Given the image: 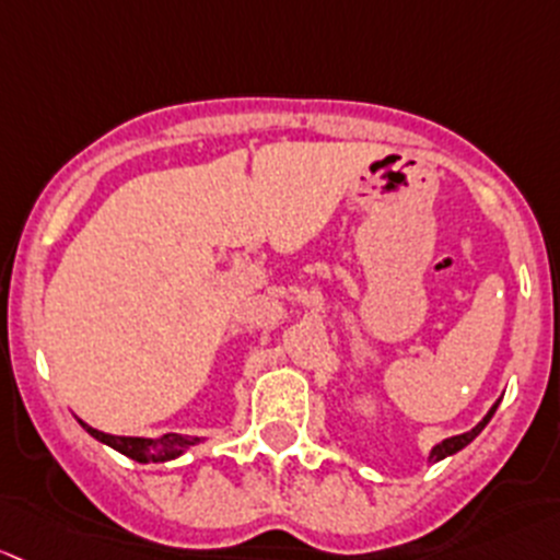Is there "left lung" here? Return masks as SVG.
I'll return each mask as SVG.
<instances>
[{"label": "left lung", "instance_id": "left-lung-1", "mask_svg": "<svg viewBox=\"0 0 560 560\" xmlns=\"http://www.w3.org/2000/svg\"><path fill=\"white\" fill-rule=\"evenodd\" d=\"M495 407H499V401H495V405H493L491 409H488V415H486V418H482V420H480V423H477V425H475V429H471V431H466V434H458V436H451V440H442V442H440V445H434V451H431V453H429V460H431V464H436V460L447 458V455H453V453L464 451V447H466V445H469V442H471V440H475V436H477V434H480V431H482V429H486V425H488V420H491V418H493Z\"/></svg>", "mask_w": 560, "mask_h": 560}]
</instances>
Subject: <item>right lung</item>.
<instances>
[{
  "label": "right lung",
  "instance_id": "add662e5",
  "mask_svg": "<svg viewBox=\"0 0 560 560\" xmlns=\"http://www.w3.org/2000/svg\"><path fill=\"white\" fill-rule=\"evenodd\" d=\"M85 431H89L94 440L105 442V445L113 447V451L129 455L131 460H140V464H164V460L177 458L188 451V447L199 445V436H183V434H164L155 436V440H148V436H113L105 434V431L91 429L89 423L80 420Z\"/></svg>",
  "mask_w": 560,
  "mask_h": 560
}]
</instances>
